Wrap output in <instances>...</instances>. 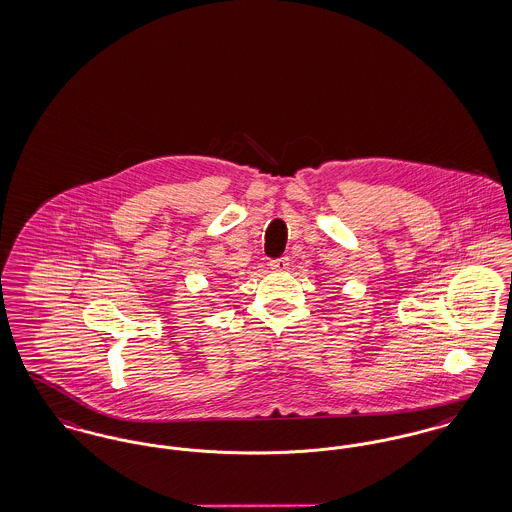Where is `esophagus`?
Wrapping results in <instances>:
<instances>
[{
	"mask_svg": "<svg viewBox=\"0 0 512 512\" xmlns=\"http://www.w3.org/2000/svg\"><path fill=\"white\" fill-rule=\"evenodd\" d=\"M269 268L273 269V271H285V269H289V258L283 256V258L269 260Z\"/></svg>",
	"mask_w": 512,
	"mask_h": 512,
	"instance_id": "esophagus-1",
	"label": "esophagus"
}]
</instances>
